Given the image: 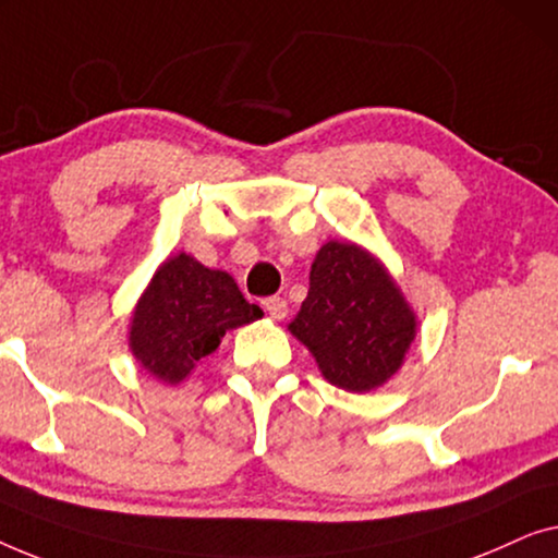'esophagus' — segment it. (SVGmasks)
<instances>
[{
  "mask_svg": "<svg viewBox=\"0 0 558 558\" xmlns=\"http://www.w3.org/2000/svg\"><path fill=\"white\" fill-rule=\"evenodd\" d=\"M263 308L268 311V316L272 320H282V318H286V313H288V301H286V298H278V295L265 298Z\"/></svg>",
  "mask_w": 558,
  "mask_h": 558,
  "instance_id": "esophagus-1",
  "label": "esophagus"
}]
</instances>
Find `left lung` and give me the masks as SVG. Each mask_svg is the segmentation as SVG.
Masks as SVG:
<instances>
[{
    "label": "left lung",
    "mask_w": 558,
    "mask_h": 558,
    "mask_svg": "<svg viewBox=\"0 0 558 558\" xmlns=\"http://www.w3.org/2000/svg\"><path fill=\"white\" fill-rule=\"evenodd\" d=\"M288 331L311 351L328 384L364 395L402 368L417 313L379 257L356 242L328 240Z\"/></svg>",
    "instance_id": "8db88e82"
}]
</instances>
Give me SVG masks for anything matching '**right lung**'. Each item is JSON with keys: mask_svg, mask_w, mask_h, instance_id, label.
Here are the masks:
<instances>
[{"mask_svg": "<svg viewBox=\"0 0 558 558\" xmlns=\"http://www.w3.org/2000/svg\"><path fill=\"white\" fill-rule=\"evenodd\" d=\"M263 318L225 270L179 253L156 268L131 313L129 349L141 368L163 384H182L199 359L215 354L232 328Z\"/></svg>", "mask_w": 558, "mask_h": 558, "instance_id": "add662e5", "label": "right lung"}]
</instances>
